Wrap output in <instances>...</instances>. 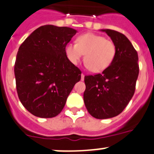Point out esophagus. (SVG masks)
<instances>
[{"label":"esophagus","instance_id":"1","mask_svg":"<svg viewBox=\"0 0 154 154\" xmlns=\"http://www.w3.org/2000/svg\"><path fill=\"white\" fill-rule=\"evenodd\" d=\"M84 79H85V75H84L83 73H82V74L81 75V80H82V81H83Z\"/></svg>","mask_w":154,"mask_h":154}]
</instances>
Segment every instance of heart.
<instances>
[{
    "label": "heart",
    "mask_w": 154,
    "mask_h": 154,
    "mask_svg": "<svg viewBox=\"0 0 154 154\" xmlns=\"http://www.w3.org/2000/svg\"><path fill=\"white\" fill-rule=\"evenodd\" d=\"M65 52L69 60L77 64L85 55L87 67L93 72H101L112 63L116 48L112 41L95 34H84L78 37L76 44H69Z\"/></svg>",
    "instance_id": "b5f03b06"
}]
</instances>
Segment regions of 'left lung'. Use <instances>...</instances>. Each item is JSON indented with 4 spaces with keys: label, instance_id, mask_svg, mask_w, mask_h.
I'll return each instance as SVG.
<instances>
[{
    "label": "left lung",
    "instance_id": "obj_1",
    "mask_svg": "<svg viewBox=\"0 0 154 154\" xmlns=\"http://www.w3.org/2000/svg\"><path fill=\"white\" fill-rule=\"evenodd\" d=\"M116 48L112 63L102 73L85 76L84 103L96 119L116 116L130 103L135 92L139 75L137 51L129 39L119 31L103 30Z\"/></svg>",
    "mask_w": 154,
    "mask_h": 154
}]
</instances>
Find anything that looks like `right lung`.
Returning <instances> with one entry per match:
<instances>
[{"instance_id": "obj_1", "label": "right lung", "mask_w": 154, "mask_h": 154, "mask_svg": "<svg viewBox=\"0 0 154 154\" xmlns=\"http://www.w3.org/2000/svg\"><path fill=\"white\" fill-rule=\"evenodd\" d=\"M75 33L73 28L48 24L37 28L19 47L14 64L17 96L35 116H58L81 79V70L65 52Z\"/></svg>"}]
</instances>
